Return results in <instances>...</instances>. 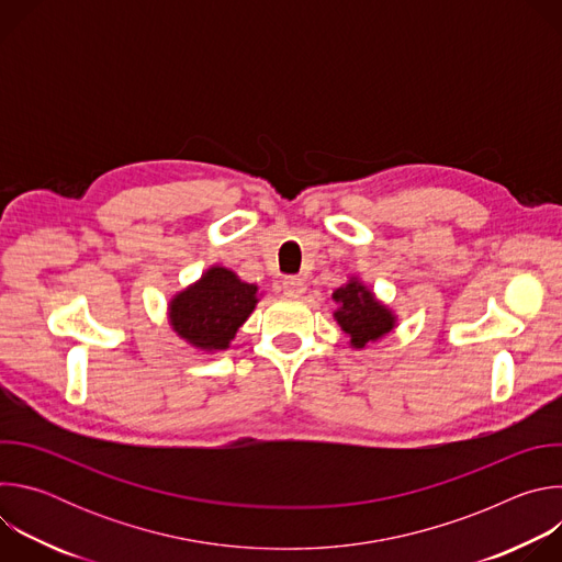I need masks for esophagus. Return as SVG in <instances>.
Instances as JSON below:
<instances>
[{
  "label": "esophagus",
  "mask_w": 562,
  "mask_h": 562,
  "mask_svg": "<svg viewBox=\"0 0 562 562\" xmlns=\"http://www.w3.org/2000/svg\"><path fill=\"white\" fill-rule=\"evenodd\" d=\"M282 289H284V293H286V295H293V297H297V295H302V293L306 291V284H304V280H302V278H295V276H291V278H284V282H282Z\"/></svg>",
  "instance_id": "obj_1"
}]
</instances>
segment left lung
Wrapping results in <instances>:
<instances>
[{"label":"left lung","instance_id":"8db88e82","mask_svg":"<svg viewBox=\"0 0 562 562\" xmlns=\"http://www.w3.org/2000/svg\"><path fill=\"white\" fill-rule=\"evenodd\" d=\"M331 297L338 304L334 317L349 336V345L353 349H364L367 345L378 342L397 325L395 313L356 276L336 289Z\"/></svg>","mask_w":562,"mask_h":562}]
</instances>
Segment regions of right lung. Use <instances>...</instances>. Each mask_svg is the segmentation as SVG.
<instances>
[{"mask_svg": "<svg viewBox=\"0 0 562 562\" xmlns=\"http://www.w3.org/2000/svg\"><path fill=\"white\" fill-rule=\"evenodd\" d=\"M258 286L226 267H211L169 302V323L191 347L213 353L231 347L258 304Z\"/></svg>", "mask_w": 562, "mask_h": 562, "instance_id": "1", "label": "right lung"}]
</instances>
